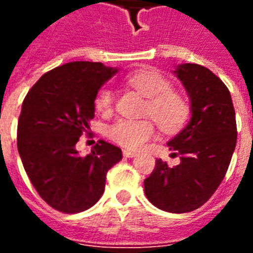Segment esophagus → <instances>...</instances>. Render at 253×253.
<instances>
[{
  "instance_id": "obj_1",
  "label": "esophagus",
  "mask_w": 253,
  "mask_h": 253,
  "mask_svg": "<svg viewBox=\"0 0 253 253\" xmlns=\"http://www.w3.org/2000/svg\"><path fill=\"white\" fill-rule=\"evenodd\" d=\"M123 156H125V157H128V159H132V157L137 156V153H135V152H131V150H123Z\"/></svg>"
}]
</instances>
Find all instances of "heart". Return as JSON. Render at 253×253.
I'll use <instances>...</instances> for the list:
<instances>
[{"label":"heart","instance_id":"obj_1","mask_svg":"<svg viewBox=\"0 0 253 253\" xmlns=\"http://www.w3.org/2000/svg\"><path fill=\"white\" fill-rule=\"evenodd\" d=\"M130 86L148 99L145 116H150L164 132H175L186 123L190 107L187 100L172 90L170 83L156 70H138L128 76ZM114 105V93L110 88H101L96 94L94 107L101 114H110ZM107 135L122 148L138 150L154 135L153 123L148 119H121L107 128Z\"/></svg>","mask_w":253,"mask_h":253}]
</instances>
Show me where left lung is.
Wrapping results in <instances>:
<instances>
[{
  "label": "left lung",
  "instance_id": "left-lung-1",
  "mask_svg": "<svg viewBox=\"0 0 253 253\" xmlns=\"http://www.w3.org/2000/svg\"><path fill=\"white\" fill-rule=\"evenodd\" d=\"M173 73L191 103L188 125L168 142L180 164L169 167L157 160L143 184L150 203L180 214L206 203L221 184L236 148L237 127L230 92L214 73L196 63H181Z\"/></svg>",
  "mask_w": 253,
  "mask_h": 253
}]
</instances>
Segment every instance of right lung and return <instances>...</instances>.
<instances>
[{
	"instance_id": "obj_1",
	"label": "right lung",
	"mask_w": 253,
	"mask_h": 253,
	"mask_svg": "<svg viewBox=\"0 0 253 253\" xmlns=\"http://www.w3.org/2000/svg\"><path fill=\"white\" fill-rule=\"evenodd\" d=\"M118 69L100 62L65 63L43 74L25 96L17 125V149L42 199L58 211L88 210L99 201L107 172L122 150L100 141L81 156L76 143L94 118V99Z\"/></svg>"
}]
</instances>
